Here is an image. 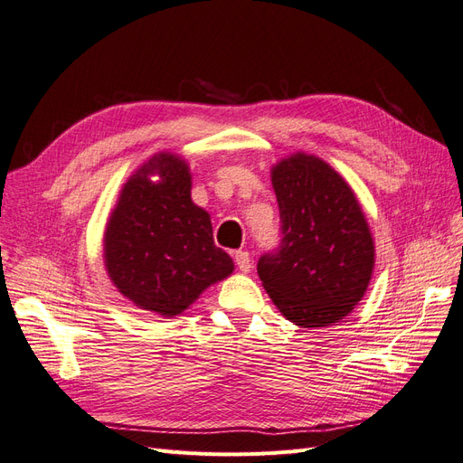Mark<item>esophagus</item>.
Here are the masks:
<instances>
[{"mask_svg":"<svg viewBox=\"0 0 463 463\" xmlns=\"http://www.w3.org/2000/svg\"><path fill=\"white\" fill-rule=\"evenodd\" d=\"M233 260L237 264V269H240L241 272H249L250 266H253V260H250V255L247 253V250H235Z\"/></svg>","mask_w":463,"mask_h":463,"instance_id":"34e87169","label":"esophagus"}]
</instances>
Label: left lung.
<instances>
[{"label": "left lung", "instance_id": "left-lung-1", "mask_svg": "<svg viewBox=\"0 0 463 463\" xmlns=\"http://www.w3.org/2000/svg\"><path fill=\"white\" fill-rule=\"evenodd\" d=\"M282 241L257 270L278 311L301 328L340 322L365 296L374 243L345 179L313 154L272 167Z\"/></svg>", "mask_w": 463, "mask_h": 463}]
</instances>
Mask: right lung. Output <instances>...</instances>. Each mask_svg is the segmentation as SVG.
Segmentation results:
<instances>
[{
  "label": "right lung",
  "mask_w": 463,
  "mask_h": 463,
  "mask_svg": "<svg viewBox=\"0 0 463 463\" xmlns=\"http://www.w3.org/2000/svg\"><path fill=\"white\" fill-rule=\"evenodd\" d=\"M104 262L119 293L160 317L181 315L233 272L210 214L191 201L185 160L160 152L128 179L106 226Z\"/></svg>",
  "instance_id": "add662e5"
}]
</instances>
